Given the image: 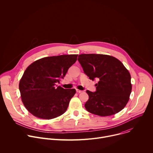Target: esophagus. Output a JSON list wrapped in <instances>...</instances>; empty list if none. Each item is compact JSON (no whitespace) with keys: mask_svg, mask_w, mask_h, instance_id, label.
Wrapping results in <instances>:
<instances>
[{"mask_svg":"<svg viewBox=\"0 0 153 153\" xmlns=\"http://www.w3.org/2000/svg\"><path fill=\"white\" fill-rule=\"evenodd\" d=\"M76 92H77V93H82V92H83V91H82V90H77V89H76Z\"/></svg>","mask_w":153,"mask_h":153,"instance_id":"34e87169","label":"esophagus"}]
</instances>
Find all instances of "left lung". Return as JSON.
<instances>
[{"label":"left lung","instance_id":"obj_1","mask_svg":"<svg viewBox=\"0 0 153 153\" xmlns=\"http://www.w3.org/2000/svg\"><path fill=\"white\" fill-rule=\"evenodd\" d=\"M78 61L91 80L97 79L95 92L86 91L88 112L100 116L115 114L126 106L131 92V76L123 63L108 55L82 54Z\"/></svg>","mask_w":153,"mask_h":153}]
</instances>
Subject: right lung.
Instances as JSON below:
<instances>
[{
    "mask_svg": "<svg viewBox=\"0 0 153 153\" xmlns=\"http://www.w3.org/2000/svg\"><path fill=\"white\" fill-rule=\"evenodd\" d=\"M77 54L43 57L25 71L19 82L22 102L34 116L51 119L67 111L75 89L57 86L77 60Z\"/></svg>",
    "mask_w": 153,
    "mask_h": 153,
    "instance_id": "1",
    "label": "right lung"
}]
</instances>
